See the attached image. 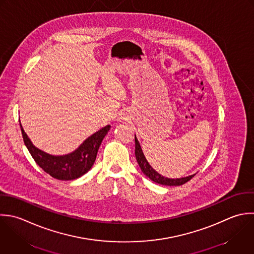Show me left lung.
<instances>
[{"instance_id":"8db88e82","label":"left lung","mask_w":254,"mask_h":254,"mask_svg":"<svg viewBox=\"0 0 254 254\" xmlns=\"http://www.w3.org/2000/svg\"><path fill=\"white\" fill-rule=\"evenodd\" d=\"M134 141H135V158L136 161L142 171V173L147 176L150 180H152L155 183L161 184V185H166V186H180L191 180L195 174L187 176V177H182V178H177V179H172V178H167L162 175H160L157 171H155L151 165L148 163L146 160L143 151L141 149V146L136 138V135L134 136Z\"/></svg>"}]
</instances>
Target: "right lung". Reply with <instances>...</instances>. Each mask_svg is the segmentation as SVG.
<instances>
[{
  "instance_id": "add662e5",
  "label": "right lung",
  "mask_w": 254,
  "mask_h": 254,
  "mask_svg": "<svg viewBox=\"0 0 254 254\" xmlns=\"http://www.w3.org/2000/svg\"><path fill=\"white\" fill-rule=\"evenodd\" d=\"M19 126L24 144L37 165L53 178L63 181L77 179L92 168L102 140L111 128L110 125L102 127L68 154L51 155L35 147L24 132L20 123Z\"/></svg>"
}]
</instances>
